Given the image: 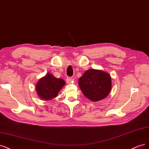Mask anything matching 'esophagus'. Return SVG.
Segmentation results:
<instances>
[{
	"instance_id": "1",
	"label": "esophagus",
	"mask_w": 149,
	"mask_h": 149,
	"mask_svg": "<svg viewBox=\"0 0 149 149\" xmlns=\"http://www.w3.org/2000/svg\"><path fill=\"white\" fill-rule=\"evenodd\" d=\"M66 81H67V83H68V84H71L72 82L73 79H72L71 77H68V78H67V79H66Z\"/></svg>"
}]
</instances>
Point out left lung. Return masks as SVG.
Listing matches in <instances>:
<instances>
[{
	"instance_id": "left-lung-1",
	"label": "left lung",
	"mask_w": 149,
	"mask_h": 149,
	"mask_svg": "<svg viewBox=\"0 0 149 149\" xmlns=\"http://www.w3.org/2000/svg\"><path fill=\"white\" fill-rule=\"evenodd\" d=\"M79 85L83 94L92 102L106 98L111 90V78L107 72L90 69L79 80Z\"/></svg>"
}]
</instances>
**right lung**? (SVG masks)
<instances>
[{
	"mask_svg": "<svg viewBox=\"0 0 149 149\" xmlns=\"http://www.w3.org/2000/svg\"><path fill=\"white\" fill-rule=\"evenodd\" d=\"M65 84L63 79H57L48 72L38 80L35 87L36 91L40 98L51 100L57 97Z\"/></svg>",
	"mask_w": 149,
	"mask_h": 149,
	"instance_id": "1",
	"label": "right lung"
}]
</instances>
